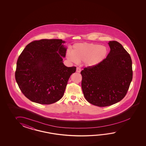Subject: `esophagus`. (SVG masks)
<instances>
[{"instance_id": "esophagus-1", "label": "esophagus", "mask_w": 146, "mask_h": 146, "mask_svg": "<svg viewBox=\"0 0 146 146\" xmlns=\"http://www.w3.org/2000/svg\"><path fill=\"white\" fill-rule=\"evenodd\" d=\"M76 72H80L81 69L79 67H77V69H76Z\"/></svg>"}]
</instances>
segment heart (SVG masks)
I'll use <instances>...</instances> for the list:
<instances>
[{
	"mask_svg": "<svg viewBox=\"0 0 146 146\" xmlns=\"http://www.w3.org/2000/svg\"><path fill=\"white\" fill-rule=\"evenodd\" d=\"M108 53V48L93 43H77L72 47V51L68 50L66 56L72 62H84L88 66L98 65L106 58Z\"/></svg>",
	"mask_w": 146,
	"mask_h": 146,
	"instance_id": "heart-1",
	"label": "heart"
}]
</instances>
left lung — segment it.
Returning <instances> with one entry per match:
<instances>
[{"label": "left lung", "mask_w": 146, "mask_h": 146, "mask_svg": "<svg viewBox=\"0 0 146 146\" xmlns=\"http://www.w3.org/2000/svg\"><path fill=\"white\" fill-rule=\"evenodd\" d=\"M110 52L98 65L81 72L84 96L94 106L104 107L119 102L126 95L133 79L132 60L121 44L109 43Z\"/></svg>", "instance_id": "obj_1"}]
</instances>
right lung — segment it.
Returning <instances> with one entry per match:
<instances>
[{
	"label": "right lung",
	"instance_id": "right-lung-1",
	"mask_svg": "<svg viewBox=\"0 0 146 146\" xmlns=\"http://www.w3.org/2000/svg\"><path fill=\"white\" fill-rule=\"evenodd\" d=\"M61 39H42L28 44L19 56L16 80L22 93L33 102L50 104L62 98L76 67L62 62L66 48Z\"/></svg>",
	"mask_w": 146,
	"mask_h": 146
}]
</instances>
